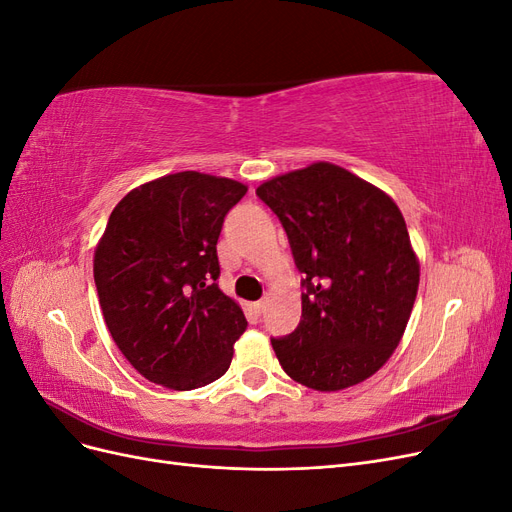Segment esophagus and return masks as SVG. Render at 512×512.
<instances>
[{
  "label": "esophagus",
  "instance_id": "esophagus-1",
  "mask_svg": "<svg viewBox=\"0 0 512 512\" xmlns=\"http://www.w3.org/2000/svg\"><path fill=\"white\" fill-rule=\"evenodd\" d=\"M265 307H267V299H260V301L254 303V312L262 314V312H265Z\"/></svg>",
  "mask_w": 512,
  "mask_h": 512
}]
</instances>
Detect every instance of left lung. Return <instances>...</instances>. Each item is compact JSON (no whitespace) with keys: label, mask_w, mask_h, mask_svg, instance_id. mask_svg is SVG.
I'll list each match as a JSON object with an SVG mask.
<instances>
[{"label":"left lung","mask_w":512,"mask_h":512,"mask_svg":"<svg viewBox=\"0 0 512 512\" xmlns=\"http://www.w3.org/2000/svg\"><path fill=\"white\" fill-rule=\"evenodd\" d=\"M256 194L280 218L305 275L299 327L271 339L277 361L314 391L374 376L406 331L421 275L399 207L329 162L273 177Z\"/></svg>","instance_id":"1"}]
</instances>
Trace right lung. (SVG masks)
Returning a JSON list of instances; mask_svg holds the SVG:
<instances>
[{"label": "right lung", "mask_w": 512, "mask_h": 512, "mask_svg": "<svg viewBox=\"0 0 512 512\" xmlns=\"http://www.w3.org/2000/svg\"><path fill=\"white\" fill-rule=\"evenodd\" d=\"M239 181L183 170L119 200L94 256L104 322L130 365L173 391L226 374L245 331L241 307L218 288L226 213Z\"/></svg>", "instance_id": "add662e5"}]
</instances>
